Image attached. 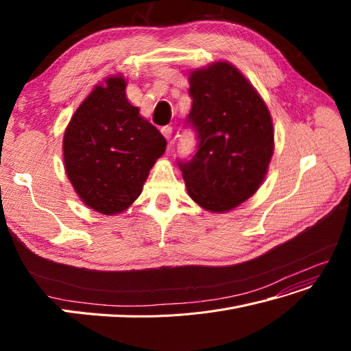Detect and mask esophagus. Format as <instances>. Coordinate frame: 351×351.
I'll list each match as a JSON object with an SVG mask.
<instances>
[{
    "label": "esophagus",
    "mask_w": 351,
    "mask_h": 351,
    "mask_svg": "<svg viewBox=\"0 0 351 351\" xmlns=\"http://www.w3.org/2000/svg\"><path fill=\"white\" fill-rule=\"evenodd\" d=\"M161 133L164 134V137H165V139H167V141H169V139H171V134H173V129H171V127H169V125H164V127H162V129H161Z\"/></svg>",
    "instance_id": "1"
}]
</instances>
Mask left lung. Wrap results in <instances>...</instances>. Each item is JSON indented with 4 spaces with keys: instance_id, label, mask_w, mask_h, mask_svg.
<instances>
[{
    "instance_id": "left-lung-1",
    "label": "left lung",
    "mask_w": 351,
    "mask_h": 351,
    "mask_svg": "<svg viewBox=\"0 0 351 351\" xmlns=\"http://www.w3.org/2000/svg\"><path fill=\"white\" fill-rule=\"evenodd\" d=\"M189 123L199 137L196 155L178 167L189 196L222 214L258 192L274 155V124L267 104L243 73L215 61L189 76Z\"/></svg>"
}]
</instances>
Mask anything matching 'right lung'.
Masks as SVG:
<instances>
[{"mask_svg":"<svg viewBox=\"0 0 351 351\" xmlns=\"http://www.w3.org/2000/svg\"><path fill=\"white\" fill-rule=\"evenodd\" d=\"M123 74L97 84L73 114L62 139L70 183L88 208L121 214L139 197L167 141L125 97Z\"/></svg>","mask_w":351,"mask_h":351,"instance_id":"1","label":"right lung"}]
</instances>
